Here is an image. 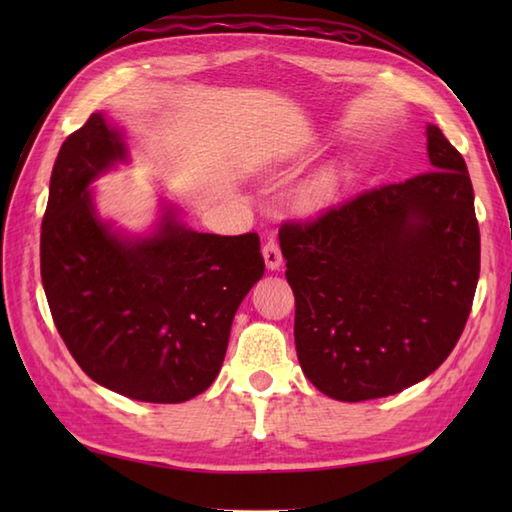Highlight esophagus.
<instances>
[{
    "instance_id": "esophagus-1",
    "label": "esophagus",
    "mask_w": 512,
    "mask_h": 512,
    "mask_svg": "<svg viewBox=\"0 0 512 512\" xmlns=\"http://www.w3.org/2000/svg\"><path fill=\"white\" fill-rule=\"evenodd\" d=\"M262 253H264L266 268L268 270H279L281 262H284V255H281V248L277 244V239H268V242L262 248Z\"/></svg>"
}]
</instances>
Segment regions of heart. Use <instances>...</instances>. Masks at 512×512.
<instances>
[{
	"label": "heart",
	"instance_id": "1",
	"mask_svg": "<svg viewBox=\"0 0 512 512\" xmlns=\"http://www.w3.org/2000/svg\"><path fill=\"white\" fill-rule=\"evenodd\" d=\"M332 195H334V180L330 176H323L310 184L306 193H303V200L312 206H317V204L328 202Z\"/></svg>",
	"mask_w": 512,
	"mask_h": 512
}]
</instances>
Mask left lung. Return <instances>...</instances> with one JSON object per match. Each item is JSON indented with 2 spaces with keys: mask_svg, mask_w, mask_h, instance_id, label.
<instances>
[{
  "mask_svg": "<svg viewBox=\"0 0 512 512\" xmlns=\"http://www.w3.org/2000/svg\"><path fill=\"white\" fill-rule=\"evenodd\" d=\"M431 169L279 228L303 374L325 396L398 394L447 361L471 314L480 226L462 154L427 127Z\"/></svg>",
  "mask_w": 512,
  "mask_h": 512,
  "instance_id": "obj_1",
  "label": "left lung"
}]
</instances>
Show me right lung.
I'll use <instances>...</instances> for the list:
<instances>
[{
  "mask_svg": "<svg viewBox=\"0 0 512 512\" xmlns=\"http://www.w3.org/2000/svg\"><path fill=\"white\" fill-rule=\"evenodd\" d=\"M103 114L65 138L41 222V281L54 325L94 383L143 402H184L220 372L239 303L264 275L259 235L191 231L171 211L123 237L90 184L125 160Z\"/></svg>",
  "mask_w": 512,
  "mask_h": 512,
  "instance_id": "obj_1",
  "label": "right lung"
}]
</instances>
